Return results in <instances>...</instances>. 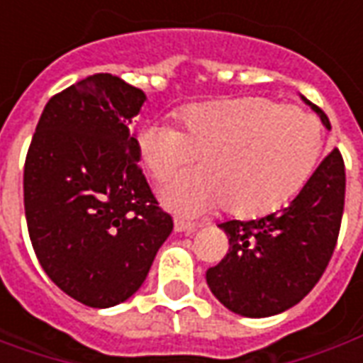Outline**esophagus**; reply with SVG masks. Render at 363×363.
Returning <instances> with one entry per match:
<instances>
[{"mask_svg":"<svg viewBox=\"0 0 363 363\" xmlns=\"http://www.w3.org/2000/svg\"><path fill=\"white\" fill-rule=\"evenodd\" d=\"M198 229V223L189 220H182V218H177L174 220V231H186V233H194Z\"/></svg>","mask_w":363,"mask_h":363,"instance_id":"esophagus-1","label":"esophagus"}]
</instances>
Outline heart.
Wrapping results in <instances>:
<instances>
[{
	"mask_svg": "<svg viewBox=\"0 0 363 363\" xmlns=\"http://www.w3.org/2000/svg\"><path fill=\"white\" fill-rule=\"evenodd\" d=\"M173 126L138 138L143 169L159 184L200 161L202 171L174 181L165 204L198 213L225 204L231 216L259 218L286 206L317 169L323 130L311 112L267 96H237L184 106Z\"/></svg>",
	"mask_w": 363,
	"mask_h": 363,
	"instance_id": "heart-1",
	"label": "heart"
}]
</instances>
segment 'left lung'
I'll return each mask as SVG.
<instances>
[{
    "label": "left lung",
    "instance_id": "obj_1",
    "mask_svg": "<svg viewBox=\"0 0 363 363\" xmlns=\"http://www.w3.org/2000/svg\"><path fill=\"white\" fill-rule=\"evenodd\" d=\"M303 101L330 130L327 114ZM346 171L333 150L291 204L260 220L223 221L229 251L206 281L229 311L270 317L299 303L327 270L340 231Z\"/></svg>",
    "mask_w": 363,
    "mask_h": 363
}]
</instances>
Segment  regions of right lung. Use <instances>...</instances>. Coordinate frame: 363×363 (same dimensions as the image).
Instances as JSON below:
<instances>
[{
    "instance_id": "1",
    "label": "right lung",
    "mask_w": 363,
    "mask_h": 363,
    "mask_svg": "<svg viewBox=\"0 0 363 363\" xmlns=\"http://www.w3.org/2000/svg\"><path fill=\"white\" fill-rule=\"evenodd\" d=\"M143 101L116 75H89L46 103L25 159L36 259L64 294L96 309L140 289L173 231L128 128Z\"/></svg>"
}]
</instances>
